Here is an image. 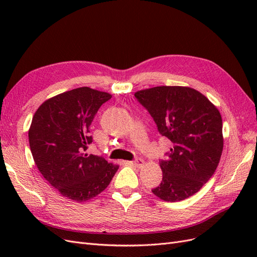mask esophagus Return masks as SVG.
Listing matches in <instances>:
<instances>
[{"instance_id": "esophagus-1", "label": "esophagus", "mask_w": 257, "mask_h": 257, "mask_svg": "<svg viewBox=\"0 0 257 257\" xmlns=\"http://www.w3.org/2000/svg\"><path fill=\"white\" fill-rule=\"evenodd\" d=\"M144 163H145L144 160L137 159V160H135V161H133V162H128V164H131L132 166H135V167H137V168H141V167H143Z\"/></svg>"}]
</instances>
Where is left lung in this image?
Instances as JSON below:
<instances>
[{
	"instance_id": "8db88e82",
	"label": "left lung",
	"mask_w": 257,
	"mask_h": 257,
	"mask_svg": "<svg viewBox=\"0 0 257 257\" xmlns=\"http://www.w3.org/2000/svg\"><path fill=\"white\" fill-rule=\"evenodd\" d=\"M135 97L173 143L168 157L160 161L163 179L152 193L169 203L189 198L219 165L224 144L219 109L197 90L180 85L141 90Z\"/></svg>"
}]
</instances>
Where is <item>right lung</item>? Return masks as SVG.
Masks as SVG:
<instances>
[{"label":"right lung","instance_id":"obj_1","mask_svg":"<svg viewBox=\"0 0 257 257\" xmlns=\"http://www.w3.org/2000/svg\"><path fill=\"white\" fill-rule=\"evenodd\" d=\"M111 94L89 87L66 91L37 108L29 143L40 173L62 196L83 203L108 185L119 165L84 153L92 143L90 125Z\"/></svg>","mask_w":257,"mask_h":257}]
</instances>
